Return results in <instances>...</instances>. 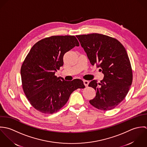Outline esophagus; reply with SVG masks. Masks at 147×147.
<instances>
[{
	"label": "esophagus",
	"mask_w": 147,
	"mask_h": 147,
	"mask_svg": "<svg viewBox=\"0 0 147 147\" xmlns=\"http://www.w3.org/2000/svg\"><path fill=\"white\" fill-rule=\"evenodd\" d=\"M88 83H89V82H88V81L84 80V85H85V86L86 87H87V86H88Z\"/></svg>",
	"instance_id": "esophagus-1"
}]
</instances>
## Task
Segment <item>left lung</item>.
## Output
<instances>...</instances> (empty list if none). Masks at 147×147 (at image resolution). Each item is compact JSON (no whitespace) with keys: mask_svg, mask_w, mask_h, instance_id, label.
Here are the masks:
<instances>
[{"mask_svg":"<svg viewBox=\"0 0 147 147\" xmlns=\"http://www.w3.org/2000/svg\"><path fill=\"white\" fill-rule=\"evenodd\" d=\"M92 65L96 64L104 74L100 83L91 81L96 96L89 101L94 107L103 111L115 108L123 100L132 82L130 61L124 46L115 38L99 33L77 35Z\"/></svg>","mask_w":147,"mask_h":147,"instance_id":"1","label":"left lung"}]
</instances>
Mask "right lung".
<instances>
[{
    "label": "right lung",
    "instance_id": "right-lung-1",
    "mask_svg": "<svg viewBox=\"0 0 147 147\" xmlns=\"http://www.w3.org/2000/svg\"><path fill=\"white\" fill-rule=\"evenodd\" d=\"M79 45L74 36H52L30 49L21 67L22 87L30 104L39 112L57 113L74 90L85 88L81 80L66 81L55 76L63 65L64 55Z\"/></svg>",
    "mask_w": 147,
    "mask_h": 147
}]
</instances>
